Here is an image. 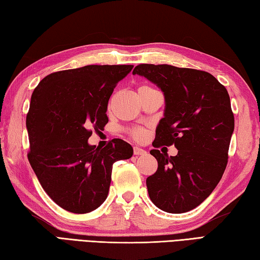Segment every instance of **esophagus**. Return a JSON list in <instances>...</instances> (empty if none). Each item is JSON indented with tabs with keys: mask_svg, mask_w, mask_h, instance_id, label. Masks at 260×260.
<instances>
[{
	"mask_svg": "<svg viewBox=\"0 0 260 260\" xmlns=\"http://www.w3.org/2000/svg\"><path fill=\"white\" fill-rule=\"evenodd\" d=\"M134 154H136V155L146 154V151L142 148H139V146H134Z\"/></svg>",
	"mask_w": 260,
	"mask_h": 260,
	"instance_id": "34e87169",
	"label": "esophagus"
}]
</instances>
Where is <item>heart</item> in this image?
Masks as SVG:
<instances>
[{"label": "heart", "instance_id": "b5f03b06", "mask_svg": "<svg viewBox=\"0 0 260 260\" xmlns=\"http://www.w3.org/2000/svg\"><path fill=\"white\" fill-rule=\"evenodd\" d=\"M148 86H142V87H140V88H146ZM133 136H134V139H136V140H143L144 138H145V131L144 129H141V128H139V129H135V131H133Z\"/></svg>", "mask_w": 260, "mask_h": 260}]
</instances>
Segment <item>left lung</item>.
Returning a JSON list of instances; mask_svg holds the SVG:
<instances>
[{"mask_svg":"<svg viewBox=\"0 0 260 260\" xmlns=\"http://www.w3.org/2000/svg\"><path fill=\"white\" fill-rule=\"evenodd\" d=\"M157 85L165 98L164 118L153 146L175 145L176 155L150 153L158 169L146 178L151 201L181 214L202 204L219 183L228 165L234 116L226 88L209 73L169 64H139L133 70Z\"/></svg>","mask_w":260,"mask_h":260,"instance_id":"left-lung-1","label":"left lung"}]
</instances>
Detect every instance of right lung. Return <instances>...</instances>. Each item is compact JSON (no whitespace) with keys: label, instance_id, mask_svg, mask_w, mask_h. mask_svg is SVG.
Returning a JSON list of instances; mask_svg holds the SVG:
<instances>
[{"label":"right lung","instance_id":"obj_1","mask_svg":"<svg viewBox=\"0 0 260 260\" xmlns=\"http://www.w3.org/2000/svg\"><path fill=\"white\" fill-rule=\"evenodd\" d=\"M132 69L91 64L62 70L44 77L31 94L28 160L44 191L64 210L99 208L109 192L112 165L133 155L132 145L120 139L103 149L88 143L91 129L106 126L108 101Z\"/></svg>","mask_w":260,"mask_h":260}]
</instances>
